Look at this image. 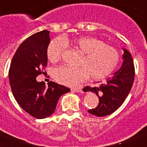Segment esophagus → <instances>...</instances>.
<instances>
[{
    "mask_svg": "<svg viewBox=\"0 0 147 147\" xmlns=\"http://www.w3.org/2000/svg\"><path fill=\"white\" fill-rule=\"evenodd\" d=\"M71 90L72 91H74V92H82V89H81V87H73V88H71Z\"/></svg>",
    "mask_w": 147,
    "mask_h": 147,
    "instance_id": "esophagus-1",
    "label": "esophagus"
}]
</instances>
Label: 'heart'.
Wrapping results in <instances>:
<instances>
[{
    "label": "heart",
    "mask_w": 147,
    "mask_h": 147,
    "mask_svg": "<svg viewBox=\"0 0 147 147\" xmlns=\"http://www.w3.org/2000/svg\"><path fill=\"white\" fill-rule=\"evenodd\" d=\"M66 45H71L82 55L78 63L79 67L61 66L55 69V79L61 84L75 86L89 76L94 80L105 78L114 70L119 62V53L114 48L90 36L72 40L62 38L53 39L47 49V57L51 62L57 63L61 59Z\"/></svg>",
    "instance_id": "1"
}]
</instances>
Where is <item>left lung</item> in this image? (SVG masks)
Returning <instances> with one entry per match:
<instances>
[{"label": "left lung", "mask_w": 147, "mask_h": 147, "mask_svg": "<svg viewBox=\"0 0 147 147\" xmlns=\"http://www.w3.org/2000/svg\"><path fill=\"white\" fill-rule=\"evenodd\" d=\"M123 50V65L113 76L97 87L87 86L83 89L84 92H95L99 99L96 108L88 110L92 115L105 117L113 113L122 105L130 92L134 79V62L130 53Z\"/></svg>", "instance_id": "obj_1"}]
</instances>
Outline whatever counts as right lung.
I'll use <instances>...</instances> for the list:
<instances>
[{"instance_id": "obj_1", "label": "right lung", "mask_w": 147, "mask_h": 147, "mask_svg": "<svg viewBox=\"0 0 147 147\" xmlns=\"http://www.w3.org/2000/svg\"><path fill=\"white\" fill-rule=\"evenodd\" d=\"M49 30L33 34L19 45L9 70L11 90L18 104L30 115L44 119L52 114L57 101L70 89L50 81L46 87L36 77L47 66Z\"/></svg>"}]
</instances>
